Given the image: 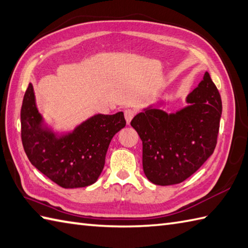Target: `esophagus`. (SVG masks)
<instances>
[{"label":"esophagus","mask_w":248,"mask_h":248,"mask_svg":"<svg viewBox=\"0 0 248 248\" xmlns=\"http://www.w3.org/2000/svg\"><path fill=\"white\" fill-rule=\"evenodd\" d=\"M124 114H125L126 122H127V124H129V123H130V121H131V119H133V118L135 117L136 111H135V110H133V109H127V110H125Z\"/></svg>","instance_id":"1"}]
</instances>
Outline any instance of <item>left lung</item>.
Segmentation results:
<instances>
[{"instance_id":"obj_1","label":"left lung","mask_w":248,"mask_h":248,"mask_svg":"<svg viewBox=\"0 0 248 248\" xmlns=\"http://www.w3.org/2000/svg\"><path fill=\"white\" fill-rule=\"evenodd\" d=\"M176 113L150 108L130 125L142 140L143 171L156 185H173L195 173L213 154L221 115V98L206 72Z\"/></svg>"}]
</instances>
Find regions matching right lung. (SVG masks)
Segmentation results:
<instances>
[{"label": "right lung", "mask_w": 248, "mask_h": 248, "mask_svg": "<svg viewBox=\"0 0 248 248\" xmlns=\"http://www.w3.org/2000/svg\"><path fill=\"white\" fill-rule=\"evenodd\" d=\"M21 139L31 164L61 187H85L97 181L110 141L125 127L123 112L96 114L73 133L57 138L42 123L33 85L25 91L21 112Z\"/></svg>", "instance_id": "1"}]
</instances>
